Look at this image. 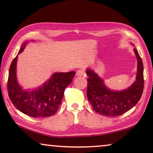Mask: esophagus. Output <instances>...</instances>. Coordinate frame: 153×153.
I'll return each instance as SVG.
<instances>
[{"mask_svg":"<svg viewBox=\"0 0 153 153\" xmlns=\"http://www.w3.org/2000/svg\"><path fill=\"white\" fill-rule=\"evenodd\" d=\"M85 74V71H84L82 70V69H79L78 71H77V72H76V76H78V77L82 76Z\"/></svg>","mask_w":153,"mask_h":153,"instance_id":"34e87169","label":"esophagus"}]
</instances>
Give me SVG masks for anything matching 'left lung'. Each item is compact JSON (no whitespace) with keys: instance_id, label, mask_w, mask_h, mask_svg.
<instances>
[{"instance_id":"obj_1","label":"left lung","mask_w":153,"mask_h":153,"mask_svg":"<svg viewBox=\"0 0 153 153\" xmlns=\"http://www.w3.org/2000/svg\"><path fill=\"white\" fill-rule=\"evenodd\" d=\"M137 59L136 80L128 89L122 91L110 90L104 81L91 69L88 76L87 98L96 112L106 117H118L127 112L137 104L143 91V65L138 51L134 48Z\"/></svg>"}]
</instances>
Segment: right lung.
<instances>
[{
  "label": "right lung",
  "mask_w": 153,
  "mask_h": 153,
  "mask_svg": "<svg viewBox=\"0 0 153 153\" xmlns=\"http://www.w3.org/2000/svg\"><path fill=\"white\" fill-rule=\"evenodd\" d=\"M27 42L21 46L18 55L24 50ZM17 57L13 59L10 65L7 80L8 95L12 104L22 113L34 118L54 115L61 104L64 90L71 83L76 72L55 73L42 87L33 91H25L16 79Z\"/></svg>",
  "instance_id": "add662e5"
}]
</instances>
